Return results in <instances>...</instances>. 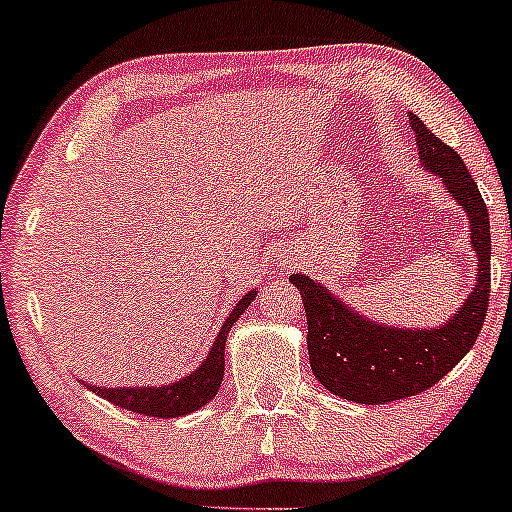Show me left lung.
<instances>
[{"mask_svg": "<svg viewBox=\"0 0 512 512\" xmlns=\"http://www.w3.org/2000/svg\"><path fill=\"white\" fill-rule=\"evenodd\" d=\"M418 159L447 195L467 212L476 254V283L467 300L440 326L406 329L367 319L309 275H290L307 312V350L314 377L324 389L355 404H387L416 396L440 382L474 346L488 309L491 227L479 188L462 157L409 113Z\"/></svg>", "mask_w": 512, "mask_h": 512, "instance_id": "1", "label": "left lung"}]
</instances>
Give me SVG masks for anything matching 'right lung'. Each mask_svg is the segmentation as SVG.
Instances as JSON below:
<instances>
[{
    "label": "right lung",
    "mask_w": 512,
    "mask_h": 512,
    "mask_svg": "<svg viewBox=\"0 0 512 512\" xmlns=\"http://www.w3.org/2000/svg\"><path fill=\"white\" fill-rule=\"evenodd\" d=\"M258 290H249L237 302V307L229 312L225 324L217 331L215 343H212L205 360L200 363L191 375L181 377V380L171 384H147V387H94L86 384L94 394L101 399L111 401V404L128 409L132 413H142V416L152 418H179L186 413H193L203 409L212 396L217 394L222 384V375H225V343L232 326L244 314V309L254 302Z\"/></svg>",
    "instance_id": "1"
}]
</instances>
